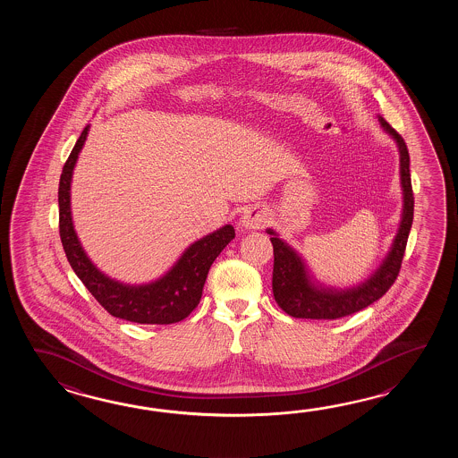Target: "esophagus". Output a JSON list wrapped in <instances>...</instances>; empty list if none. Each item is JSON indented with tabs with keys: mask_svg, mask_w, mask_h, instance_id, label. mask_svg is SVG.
I'll use <instances>...</instances> for the list:
<instances>
[{
	"mask_svg": "<svg viewBox=\"0 0 458 458\" xmlns=\"http://www.w3.org/2000/svg\"><path fill=\"white\" fill-rule=\"evenodd\" d=\"M267 223H268V216H267L263 209L257 208V206L247 208L243 211L242 217H241V227L242 229H249V231L262 229L263 225H267Z\"/></svg>",
	"mask_w": 458,
	"mask_h": 458,
	"instance_id": "esophagus-1",
	"label": "esophagus"
}]
</instances>
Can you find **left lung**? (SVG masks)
<instances>
[{"instance_id":"8db88e82","label":"left lung","mask_w":458,"mask_h":458,"mask_svg":"<svg viewBox=\"0 0 458 458\" xmlns=\"http://www.w3.org/2000/svg\"><path fill=\"white\" fill-rule=\"evenodd\" d=\"M383 131L394 139L399 150V175L403 188V213L398 233L391 243L388 255L377 272L359 286L335 290L312 282L308 267L298 252L278 237L273 229H267L273 243V296L283 311L302 319H339L360 311L378 301L398 278L401 262L406 250L409 231L414 216V196L409 174V152L404 139L378 116Z\"/></svg>"}]
</instances>
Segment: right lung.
Wrapping results in <instances>:
<instances>
[{"label":"right lung","instance_id":"add662e5","mask_svg":"<svg viewBox=\"0 0 458 458\" xmlns=\"http://www.w3.org/2000/svg\"><path fill=\"white\" fill-rule=\"evenodd\" d=\"M89 126L83 129L65 162L59 183L60 241L73 272L111 316L137 324H174L185 319L199 304L206 276L227 243L235 237L231 225L191 243L168 272L146 284H126L99 272L78 241L72 209L70 185L78 154L85 146Z\"/></svg>","mask_w":458,"mask_h":458}]
</instances>
